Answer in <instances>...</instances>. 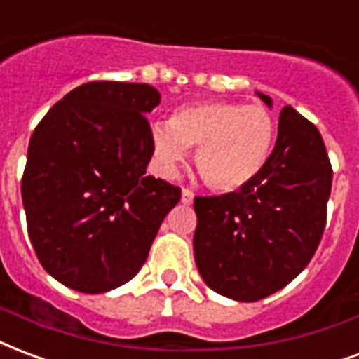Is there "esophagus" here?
<instances>
[{
  "mask_svg": "<svg viewBox=\"0 0 359 359\" xmlns=\"http://www.w3.org/2000/svg\"><path fill=\"white\" fill-rule=\"evenodd\" d=\"M180 201L184 203V205H190L194 201V192L192 190H188V188H184L182 190V194H180Z\"/></svg>",
  "mask_w": 359,
  "mask_h": 359,
  "instance_id": "obj_1",
  "label": "esophagus"
}]
</instances>
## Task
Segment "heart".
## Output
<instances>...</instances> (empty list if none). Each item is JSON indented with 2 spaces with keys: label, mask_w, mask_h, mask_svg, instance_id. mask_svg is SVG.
Returning a JSON list of instances; mask_svg holds the SVG:
<instances>
[{
  "label": "heart",
  "mask_w": 359,
  "mask_h": 359,
  "mask_svg": "<svg viewBox=\"0 0 359 359\" xmlns=\"http://www.w3.org/2000/svg\"><path fill=\"white\" fill-rule=\"evenodd\" d=\"M150 140L156 163L175 175L198 150L196 167L207 187L233 192L266 167L276 140V119L261 104L211 100L182 106L171 121H154Z\"/></svg>",
  "instance_id": "heart-1"
}]
</instances>
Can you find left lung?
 <instances>
[{"instance_id": "obj_1", "label": "left lung", "mask_w": 359, "mask_h": 359, "mask_svg": "<svg viewBox=\"0 0 359 359\" xmlns=\"http://www.w3.org/2000/svg\"><path fill=\"white\" fill-rule=\"evenodd\" d=\"M264 104L272 98L257 93ZM333 171L314 123L291 106L262 172L238 192L196 198L194 257L215 293L261 301L306 268L327 219Z\"/></svg>"}]
</instances>
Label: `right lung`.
<instances>
[{
    "label": "right lung",
    "instance_id": "right-lung-1",
    "mask_svg": "<svg viewBox=\"0 0 359 359\" xmlns=\"http://www.w3.org/2000/svg\"><path fill=\"white\" fill-rule=\"evenodd\" d=\"M148 83L91 81L58 100L34 129L22 203L41 266L79 293H106L144 264L180 188L146 177Z\"/></svg>",
    "mask_w": 359,
    "mask_h": 359
}]
</instances>
